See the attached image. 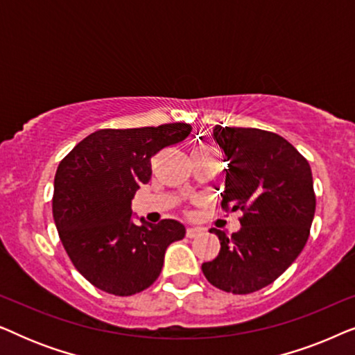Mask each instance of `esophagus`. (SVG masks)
Masks as SVG:
<instances>
[{
  "instance_id": "esophagus-1",
  "label": "esophagus",
  "mask_w": 355,
  "mask_h": 355,
  "mask_svg": "<svg viewBox=\"0 0 355 355\" xmlns=\"http://www.w3.org/2000/svg\"><path fill=\"white\" fill-rule=\"evenodd\" d=\"M200 232H202L200 227H187L186 236L191 237V239H193V237H197L198 234H200Z\"/></svg>"
}]
</instances>
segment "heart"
I'll return each instance as SVG.
<instances>
[{
  "mask_svg": "<svg viewBox=\"0 0 355 355\" xmlns=\"http://www.w3.org/2000/svg\"><path fill=\"white\" fill-rule=\"evenodd\" d=\"M193 150H211V148L208 147V145H197V147Z\"/></svg>",
  "mask_w": 355,
  "mask_h": 355,
  "instance_id": "1",
  "label": "heart"
}]
</instances>
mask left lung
<instances>
[{
  "label": "left lung",
  "mask_w": 355,
  "mask_h": 355,
  "mask_svg": "<svg viewBox=\"0 0 355 355\" xmlns=\"http://www.w3.org/2000/svg\"><path fill=\"white\" fill-rule=\"evenodd\" d=\"M227 169L221 207L241 211V230L216 227L221 249L202 265L215 288L250 294L279 278L307 244L315 215L312 169L288 140L268 130L216 125Z\"/></svg>",
  "instance_id": "8db88e82"
}]
</instances>
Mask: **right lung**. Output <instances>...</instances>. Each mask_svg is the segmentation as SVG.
<instances>
[{
  "label": "right lung",
  "instance_id": "1",
  "mask_svg": "<svg viewBox=\"0 0 355 355\" xmlns=\"http://www.w3.org/2000/svg\"><path fill=\"white\" fill-rule=\"evenodd\" d=\"M191 124L100 129L61 159L55 176L53 218L72 265L108 294L132 295L162 273L164 252L186 236L174 220L132 223L130 202L152 178V158L182 142Z\"/></svg>",
  "mask_w": 355,
  "mask_h": 355
}]
</instances>
